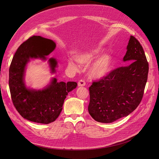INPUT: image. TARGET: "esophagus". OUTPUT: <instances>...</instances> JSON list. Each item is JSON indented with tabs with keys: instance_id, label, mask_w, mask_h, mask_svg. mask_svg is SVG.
Returning <instances> with one entry per match:
<instances>
[{
	"instance_id": "1",
	"label": "esophagus",
	"mask_w": 159,
	"mask_h": 159,
	"mask_svg": "<svg viewBox=\"0 0 159 159\" xmlns=\"http://www.w3.org/2000/svg\"><path fill=\"white\" fill-rule=\"evenodd\" d=\"M86 85V82L84 80H80L79 82H78V86H85Z\"/></svg>"
}]
</instances>
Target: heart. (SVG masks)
Instances as JSON below:
<instances>
[{
    "label": "heart",
    "mask_w": 159,
    "mask_h": 159,
    "mask_svg": "<svg viewBox=\"0 0 159 159\" xmlns=\"http://www.w3.org/2000/svg\"><path fill=\"white\" fill-rule=\"evenodd\" d=\"M101 53V50L98 48L89 49L81 53L77 56V60L75 58L69 60V66L73 70H77L78 62L83 65H88L92 62L95 58ZM111 64V58L110 55L104 54L98 57L96 61L90 66L89 69V75L93 79H101L104 77L110 71Z\"/></svg>",
    "instance_id": "b5f03b06"
}]
</instances>
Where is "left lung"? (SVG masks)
<instances>
[{
	"instance_id": "1",
	"label": "left lung",
	"mask_w": 159,
	"mask_h": 159,
	"mask_svg": "<svg viewBox=\"0 0 159 159\" xmlns=\"http://www.w3.org/2000/svg\"><path fill=\"white\" fill-rule=\"evenodd\" d=\"M123 61L130 64L111 71L89 88L88 111L97 122L111 123L126 116L143 99L149 66L143 46L132 35Z\"/></svg>"
}]
</instances>
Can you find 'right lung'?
Listing matches in <instances>:
<instances>
[{
    "label": "right lung",
    "mask_w": 159,
    "mask_h": 159,
    "mask_svg": "<svg viewBox=\"0 0 159 159\" xmlns=\"http://www.w3.org/2000/svg\"><path fill=\"white\" fill-rule=\"evenodd\" d=\"M55 46L52 40L32 36L19 47L10 64L9 87L13 104L23 118L31 122L46 124L54 122L62 110L67 95L77 86L75 82H57L55 78L42 90L30 89L25 86L24 71L30 58L45 60ZM49 62L52 72H55L56 60L52 58Z\"/></svg>",
    "instance_id": "obj_1"
}]
</instances>
